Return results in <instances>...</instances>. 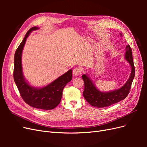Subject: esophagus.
Masks as SVG:
<instances>
[{"mask_svg":"<svg viewBox=\"0 0 147 147\" xmlns=\"http://www.w3.org/2000/svg\"><path fill=\"white\" fill-rule=\"evenodd\" d=\"M82 73V69L79 67H76L73 70L74 76H77L80 74Z\"/></svg>","mask_w":147,"mask_h":147,"instance_id":"obj_1","label":"esophagus"}]
</instances>
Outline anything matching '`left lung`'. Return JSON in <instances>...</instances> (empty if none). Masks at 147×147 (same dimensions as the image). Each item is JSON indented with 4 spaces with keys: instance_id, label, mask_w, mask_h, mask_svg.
Wrapping results in <instances>:
<instances>
[{
    "instance_id": "left-lung-1",
    "label": "left lung",
    "mask_w": 147,
    "mask_h": 147,
    "mask_svg": "<svg viewBox=\"0 0 147 147\" xmlns=\"http://www.w3.org/2000/svg\"><path fill=\"white\" fill-rule=\"evenodd\" d=\"M121 35H122L121 34ZM125 59L130 64L132 69L129 78L119 90L107 92H100L96 88L94 84L86 75H83L82 78L84 83V89L83 95L89 104L93 107L103 108L124 99L129 93L132 81L135 77V67L132 58L131 48L127 45L126 48Z\"/></svg>"
}]
</instances>
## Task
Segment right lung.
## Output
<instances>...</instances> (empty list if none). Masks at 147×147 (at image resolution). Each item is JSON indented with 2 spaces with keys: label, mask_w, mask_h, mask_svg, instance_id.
Instances as JSON below:
<instances>
[{
  "label": "right lung",
  "mask_w": 147,
  "mask_h": 147,
  "mask_svg": "<svg viewBox=\"0 0 147 147\" xmlns=\"http://www.w3.org/2000/svg\"><path fill=\"white\" fill-rule=\"evenodd\" d=\"M38 29L37 27L30 28L16 50L13 78L21 97L26 104L35 109L51 110L55 109L60 103L64 88L72 79V70H69L56 80L42 88H33L26 82L22 71V51L29 34L32 30Z\"/></svg>",
  "instance_id": "add662e5"
}]
</instances>
